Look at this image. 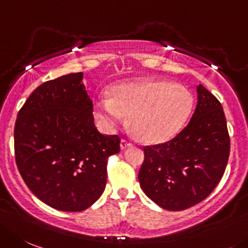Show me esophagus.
<instances>
[{
    "label": "esophagus",
    "instance_id": "esophagus-1",
    "mask_svg": "<svg viewBox=\"0 0 248 248\" xmlns=\"http://www.w3.org/2000/svg\"><path fill=\"white\" fill-rule=\"evenodd\" d=\"M131 145H132V143L128 142L127 140H122L121 143H120V147H121L122 150L126 149V148H128V147H131Z\"/></svg>",
    "mask_w": 248,
    "mask_h": 248
}]
</instances>
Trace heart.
Listing matches in <instances>:
<instances>
[{
  "mask_svg": "<svg viewBox=\"0 0 248 248\" xmlns=\"http://www.w3.org/2000/svg\"><path fill=\"white\" fill-rule=\"evenodd\" d=\"M192 106L191 93L182 85L143 78L113 85L110 96L96 100L95 111L106 131H113L129 116V126L143 143L158 144L181 131Z\"/></svg>",
  "mask_w": 248,
  "mask_h": 248,
  "instance_id": "1",
  "label": "heart"
}]
</instances>
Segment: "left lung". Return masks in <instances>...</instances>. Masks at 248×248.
Segmentation results:
<instances>
[{"instance_id":"left-lung-1","label":"left lung","mask_w":248,"mask_h":248,"mask_svg":"<svg viewBox=\"0 0 248 248\" xmlns=\"http://www.w3.org/2000/svg\"><path fill=\"white\" fill-rule=\"evenodd\" d=\"M189 124L163 144L144 147L138 180L143 192L166 210H184L207 198L221 180L230 154L223 106L197 85Z\"/></svg>"}]
</instances>
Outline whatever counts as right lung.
I'll use <instances>...</instances> for the list:
<instances>
[{
	"instance_id": "add662e5",
	"label": "right lung",
	"mask_w": 248,
	"mask_h": 248,
	"mask_svg": "<svg viewBox=\"0 0 248 248\" xmlns=\"http://www.w3.org/2000/svg\"><path fill=\"white\" fill-rule=\"evenodd\" d=\"M83 73L39 85L18 112L16 163L25 185L45 204L82 212L106 185L108 156L120 152L119 136L96 129Z\"/></svg>"
}]
</instances>
